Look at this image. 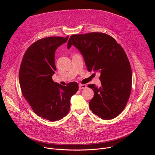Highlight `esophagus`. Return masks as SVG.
Returning <instances> with one entry per match:
<instances>
[{
	"instance_id": "obj_1",
	"label": "esophagus",
	"mask_w": 155,
	"mask_h": 155,
	"mask_svg": "<svg viewBox=\"0 0 155 155\" xmlns=\"http://www.w3.org/2000/svg\"><path fill=\"white\" fill-rule=\"evenodd\" d=\"M78 87H79V90H81L82 89H84V88H86V84H80Z\"/></svg>"
}]
</instances>
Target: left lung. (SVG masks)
Here are the masks:
<instances>
[{"instance_id": "left-lung-1", "label": "left lung", "mask_w": 155, "mask_h": 155, "mask_svg": "<svg viewBox=\"0 0 155 155\" xmlns=\"http://www.w3.org/2000/svg\"><path fill=\"white\" fill-rule=\"evenodd\" d=\"M72 45L82 54L88 71L101 72L100 87L87 85L94 93L90 110L103 120L115 118L124 109L131 92L132 71L124 50L114 38L101 32L72 35L68 48Z\"/></svg>"}]
</instances>
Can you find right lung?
Wrapping results in <instances>:
<instances>
[{"mask_svg": "<svg viewBox=\"0 0 155 155\" xmlns=\"http://www.w3.org/2000/svg\"><path fill=\"white\" fill-rule=\"evenodd\" d=\"M68 38L48 37L35 41L25 52L19 69V84L24 97L35 114L50 121L68 114L71 98L78 90L77 82L65 86L52 79L56 70L55 51Z\"/></svg>", "mask_w": 155, "mask_h": 155, "instance_id": "obj_1", "label": "right lung"}]
</instances>
